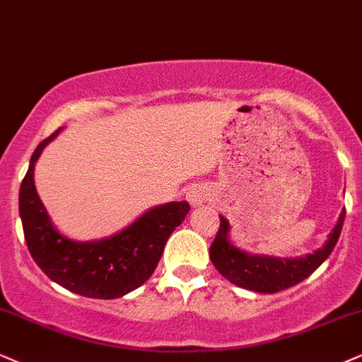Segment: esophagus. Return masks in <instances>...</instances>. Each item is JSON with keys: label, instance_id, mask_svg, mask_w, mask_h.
<instances>
[{"label": "esophagus", "instance_id": "1", "mask_svg": "<svg viewBox=\"0 0 362 362\" xmlns=\"http://www.w3.org/2000/svg\"><path fill=\"white\" fill-rule=\"evenodd\" d=\"M186 198H188V202L193 206H202L203 203H206L209 199V191L204 186H193V188L188 189Z\"/></svg>", "mask_w": 362, "mask_h": 362}]
</instances>
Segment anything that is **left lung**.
Masks as SVG:
<instances>
[{
  "instance_id": "1",
  "label": "left lung",
  "mask_w": 362,
  "mask_h": 362,
  "mask_svg": "<svg viewBox=\"0 0 362 362\" xmlns=\"http://www.w3.org/2000/svg\"><path fill=\"white\" fill-rule=\"evenodd\" d=\"M346 209L339 215L337 225L329 233L327 242L322 248L315 250L305 257L298 258H280L269 255H255L238 248L230 242V223L225 216H220V230L215 236V242L209 248V258L216 270L235 284L236 287L260 293H275L293 285L300 284L312 272L322 265L325 258L332 253L342 225H344Z\"/></svg>"
}]
</instances>
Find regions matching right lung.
Segmentation results:
<instances>
[{"label": "right lung", "mask_w": 362, "mask_h": 362, "mask_svg": "<svg viewBox=\"0 0 362 362\" xmlns=\"http://www.w3.org/2000/svg\"><path fill=\"white\" fill-rule=\"evenodd\" d=\"M62 129L38 144L20 188V218L26 245L53 282L90 298H117L153 275L168 238L185 221L188 202H171L147 209L127 228L109 238L77 242L62 235L48 216L35 188V163Z\"/></svg>", "instance_id": "obj_1"}]
</instances>
